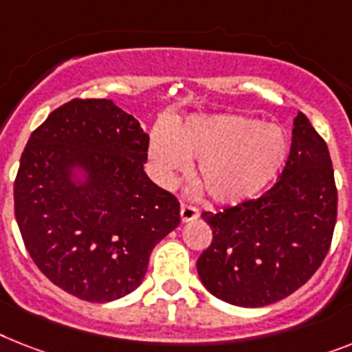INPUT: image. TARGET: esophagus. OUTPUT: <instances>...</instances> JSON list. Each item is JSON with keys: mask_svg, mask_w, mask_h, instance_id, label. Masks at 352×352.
<instances>
[{"mask_svg": "<svg viewBox=\"0 0 352 352\" xmlns=\"http://www.w3.org/2000/svg\"><path fill=\"white\" fill-rule=\"evenodd\" d=\"M179 216H182L183 223H190L199 217V210L196 207H192V205H185L183 203L182 208H179Z\"/></svg>", "mask_w": 352, "mask_h": 352, "instance_id": "esophagus-1", "label": "esophagus"}]
</instances>
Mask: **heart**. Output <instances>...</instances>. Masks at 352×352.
I'll list each match as a JSON object with an SVG mask.
<instances>
[{
	"label": "heart",
	"mask_w": 352,
	"mask_h": 352,
	"mask_svg": "<svg viewBox=\"0 0 352 352\" xmlns=\"http://www.w3.org/2000/svg\"><path fill=\"white\" fill-rule=\"evenodd\" d=\"M289 140L278 126L239 115L194 117L173 133L158 131L149 144V158L162 185H173L197 160L196 178L221 205L257 196L283 173Z\"/></svg>",
	"instance_id": "1"
}]
</instances>
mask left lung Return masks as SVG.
Returning <instances> with one entry per match:
<instances>
[{"instance_id": "obj_1", "label": "left lung", "mask_w": 352, "mask_h": 352, "mask_svg": "<svg viewBox=\"0 0 352 352\" xmlns=\"http://www.w3.org/2000/svg\"><path fill=\"white\" fill-rule=\"evenodd\" d=\"M336 205L327 144L298 113L286 167L274 187L257 199L201 214L212 228L210 246L197 259L203 286L239 307L286 298L326 259Z\"/></svg>"}]
</instances>
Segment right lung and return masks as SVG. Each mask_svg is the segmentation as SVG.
I'll return each mask as SVG.
<instances>
[{"instance_id": "add662e5", "label": "right lung", "mask_w": 352, "mask_h": 352, "mask_svg": "<svg viewBox=\"0 0 352 352\" xmlns=\"http://www.w3.org/2000/svg\"><path fill=\"white\" fill-rule=\"evenodd\" d=\"M149 135L107 98L57 107L28 138L14 208L37 268L88 302L144 280L149 255L179 225V203L145 174Z\"/></svg>"}]
</instances>
